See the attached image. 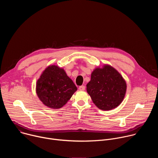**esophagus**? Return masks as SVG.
<instances>
[{"mask_svg": "<svg viewBox=\"0 0 158 158\" xmlns=\"http://www.w3.org/2000/svg\"><path fill=\"white\" fill-rule=\"evenodd\" d=\"M85 88V87L84 85H81V86H79V89L80 90V91H84Z\"/></svg>", "mask_w": 158, "mask_h": 158, "instance_id": "esophagus-1", "label": "esophagus"}]
</instances>
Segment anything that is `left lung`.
Here are the masks:
<instances>
[{"instance_id":"left-lung-1","label":"left lung","mask_w":158,"mask_h":158,"mask_svg":"<svg viewBox=\"0 0 158 158\" xmlns=\"http://www.w3.org/2000/svg\"><path fill=\"white\" fill-rule=\"evenodd\" d=\"M87 92L94 104L103 110H112L123 101L126 82L119 73L109 65L97 67L87 84Z\"/></svg>"}]
</instances>
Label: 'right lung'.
Segmentation results:
<instances>
[{"label": "right lung", "mask_w": 158, "mask_h": 158, "mask_svg": "<svg viewBox=\"0 0 158 158\" xmlns=\"http://www.w3.org/2000/svg\"><path fill=\"white\" fill-rule=\"evenodd\" d=\"M77 89L65 71L56 65L48 66L36 83L38 98L45 106L52 109L64 106Z\"/></svg>", "instance_id": "obj_1"}]
</instances>
